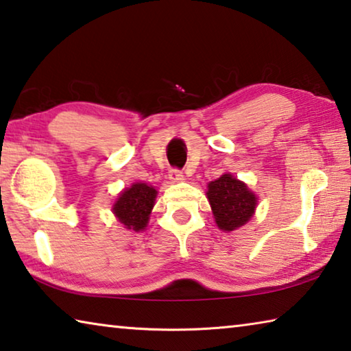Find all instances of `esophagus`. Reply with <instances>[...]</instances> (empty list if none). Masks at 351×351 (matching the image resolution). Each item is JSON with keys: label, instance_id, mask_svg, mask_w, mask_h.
Wrapping results in <instances>:
<instances>
[{"label": "esophagus", "instance_id": "34e87169", "mask_svg": "<svg viewBox=\"0 0 351 351\" xmlns=\"http://www.w3.org/2000/svg\"><path fill=\"white\" fill-rule=\"evenodd\" d=\"M169 178L173 182H180L184 180V175L180 169H170L169 170Z\"/></svg>", "mask_w": 351, "mask_h": 351}]
</instances>
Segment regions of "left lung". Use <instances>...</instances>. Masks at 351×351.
<instances>
[{
	"mask_svg": "<svg viewBox=\"0 0 351 351\" xmlns=\"http://www.w3.org/2000/svg\"><path fill=\"white\" fill-rule=\"evenodd\" d=\"M207 198L217 226L224 232L241 228L249 221L257 206V197L245 182L226 173L207 186Z\"/></svg>",
	"mask_w": 351,
	"mask_h": 351,
	"instance_id": "8db88e82",
	"label": "left lung"
}]
</instances>
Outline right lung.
<instances>
[{"instance_id":"1","label":"right lung","mask_w":351,"mask_h":351,"mask_svg":"<svg viewBox=\"0 0 351 351\" xmlns=\"http://www.w3.org/2000/svg\"><path fill=\"white\" fill-rule=\"evenodd\" d=\"M156 193L154 187L147 186L144 182L133 184L132 187L121 193L112 207V212L127 229L139 232L147 228L148 215L154 206Z\"/></svg>"}]
</instances>
